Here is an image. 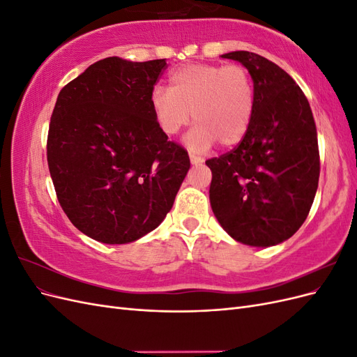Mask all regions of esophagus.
I'll return each instance as SVG.
<instances>
[{"label": "esophagus", "mask_w": 357, "mask_h": 357, "mask_svg": "<svg viewBox=\"0 0 357 357\" xmlns=\"http://www.w3.org/2000/svg\"><path fill=\"white\" fill-rule=\"evenodd\" d=\"M189 158H190V162H192L193 165H198V164H202V162H204L202 158H199V156H197V155H193V153H190Z\"/></svg>", "instance_id": "1"}]
</instances>
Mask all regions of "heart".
<instances>
[{
	"label": "heart",
	"instance_id": "heart-1",
	"mask_svg": "<svg viewBox=\"0 0 357 357\" xmlns=\"http://www.w3.org/2000/svg\"><path fill=\"white\" fill-rule=\"evenodd\" d=\"M169 89L158 88L150 95V107L162 132L177 135L193 121L185 143L195 150L219 142L232 146L250 126L255 112L252 75L241 66L190 63L169 75Z\"/></svg>",
	"mask_w": 357,
	"mask_h": 357
}]
</instances>
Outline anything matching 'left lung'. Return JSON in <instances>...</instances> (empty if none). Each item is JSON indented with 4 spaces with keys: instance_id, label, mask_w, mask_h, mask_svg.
Segmentation results:
<instances>
[{
    "instance_id": "1",
    "label": "left lung",
    "mask_w": 357,
    "mask_h": 357,
    "mask_svg": "<svg viewBox=\"0 0 357 357\" xmlns=\"http://www.w3.org/2000/svg\"><path fill=\"white\" fill-rule=\"evenodd\" d=\"M222 58L250 73L255 112L241 143L205 160L210 204L235 241L269 247L289 240L314 201L320 159L308 100L290 75L266 58L236 50Z\"/></svg>"
}]
</instances>
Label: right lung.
Segmentation results:
<instances>
[{"instance_id": "obj_1", "label": "right lung", "mask_w": 357, "mask_h": 357, "mask_svg": "<svg viewBox=\"0 0 357 357\" xmlns=\"http://www.w3.org/2000/svg\"><path fill=\"white\" fill-rule=\"evenodd\" d=\"M165 67V59L105 58L58 95L47 135L50 177L71 223L95 241L126 244L156 229L190 168L150 107Z\"/></svg>"}]
</instances>
